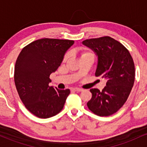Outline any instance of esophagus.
Returning a JSON list of instances; mask_svg holds the SVG:
<instances>
[{"instance_id":"1","label":"esophagus","mask_w":147,"mask_h":147,"mask_svg":"<svg viewBox=\"0 0 147 147\" xmlns=\"http://www.w3.org/2000/svg\"><path fill=\"white\" fill-rule=\"evenodd\" d=\"M74 90L76 91V92H82V91H83V89L79 88H75Z\"/></svg>"}]
</instances>
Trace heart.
Instances as JSON below:
<instances>
[{
    "label": "heart",
    "mask_w": 147,
    "mask_h": 147,
    "mask_svg": "<svg viewBox=\"0 0 147 147\" xmlns=\"http://www.w3.org/2000/svg\"><path fill=\"white\" fill-rule=\"evenodd\" d=\"M86 54H90V53H84V54H83V55H86ZM68 55H65V57H64V60H66L67 59H68Z\"/></svg>",
    "instance_id": "b5f03b06"
}]
</instances>
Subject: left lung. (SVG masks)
I'll return each instance as SVG.
<instances>
[{"label": "left lung", "mask_w": 147, "mask_h": 147, "mask_svg": "<svg viewBox=\"0 0 147 147\" xmlns=\"http://www.w3.org/2000/svg\"><path fill=\"white\" fill-rule=\"evenodd\" d=\"M97 57L95 75L107 80L102 92L92 88L88 109L99 116L116 113L126 102L135 81V65L129 50L110 36L91 38L82 42Z\"/></svg>", "instance_id": "left-lung-1"}]
</instances>
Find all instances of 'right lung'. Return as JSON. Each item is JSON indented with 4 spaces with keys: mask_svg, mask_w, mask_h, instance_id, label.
<instances>
[{
    "mask_svg": "<svg viewBox=\"0 0 147 147\" xmlns=\"http://www.w3.org/2000/svg\"><path fill=\"white\" fill-rule=\"evenodd\" d=\"M74 43L72 40L41 38L25 46L18 55L15 85L25 108L36 117H51L63 109L70 91L49 86L50 75L60 66Z\"/></svg>",
    "mask_w": 147,
    "mask_h": 147,
    "instance_id": "add662e5",
    "label": "right lung"
}]
</instances>
